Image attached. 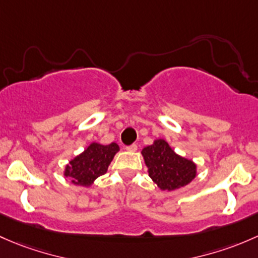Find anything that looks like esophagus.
Wrapping results in <instances>:
<instances>
[{"label": "esophagus", "instance_id": "1", "mask_svg": "<svg viewBox=\"0 0 258 258\" xmlns=\"http://www.w3.org/2000/svg\"><path fill=\"white\" fill-rule=\"evenodd\" d=\"M137 149H138L137 144H132V145H129V147H126V150L128 151H135Z\"/></svg>", "mask_w": 258, "mask_h": 258}]
</instances>
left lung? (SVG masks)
Instances as JSON below:
<instances>
[{
	"mask_svg": "<svg viewBox=\"0 0 258 258\" xmlns=\"http://www.w3.org/2000/svg\"><path fill=\"white\" fill-rule=\"evenodd\" d=\"M142 154L149 168V176L161 190H176L196 176L195 164L175 154L165 140H155L153 145L143 149Z\"/></svg>",
	"mask_w": 258,
	"mask_h": 258,
	"instance_id": "1",
	"label": "left lung"
}]
</instances>
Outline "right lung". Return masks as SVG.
I'll return each instance as SVG.
<instances>
[{
  "label": "right lung",
  "instance_id": "right-lung-1",
  "mask_svg": "<svg viewBox=\"0 0 258 258\" xmlns=\"http://www.w3.org/2000/svg\"><path fill=\"white\" fill-rule=\"evenodd\" d=\"M118 150L119 147L115 143L109 145L93 143L81 155L71 161L66 168L64 175L71 177L73 184L89 186L97 177L107 172L108 166Z\"/></svg>",
  "mask_w": 258,
  "mask_h": 258
}]
</instances>
